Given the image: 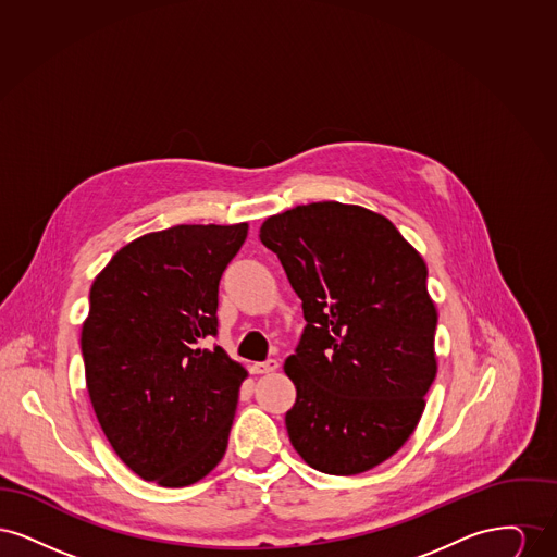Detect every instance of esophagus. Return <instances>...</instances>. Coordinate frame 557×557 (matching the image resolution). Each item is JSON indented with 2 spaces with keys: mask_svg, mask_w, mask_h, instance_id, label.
Masks as SVG:
<instances>
[{
  "mask_svg": "<svg viewBox=\"0 0 557 557\" xmlns=\"http://www.w3.org/2000/svg\"><path fill=\"white\" fill-rule=\"evenodd\" d=\"M277 368H280V363L275 359H267L263 363H252L250 366V373L261 375V373H271V371H275Z\"/></svg>",
  "mask_w": 557,
  "mask_h": 557,
  "instance_id": "obj_1",
  "label": "esophagus"
}]
</instances>
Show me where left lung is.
Segmentation results:
<instances>
[{"label": "left lung", "instance_id": "left-lung-1", "mask_svg": "<svg viewBox=\"0 0 557 557\" xmlns=\"http://www.w3.org/2000/svg\"><path fill=\"white\" fill-rule=\"evenodd\" d=\"M259 236L307 319L284 363L292 447L323 474L368 472L409 441L438 370L424 259L384 214L334 200L271 214Z\"/></svg>", "mask_w": 557, "mask_h": 557}]
</instances>
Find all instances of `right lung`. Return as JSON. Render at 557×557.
<instances>
[{
    "label": "right lung",
    "instance_id": "obj_1",
    "mask_svg": "<svg viewBox=\"0 0 557 557\" xmlns=\"http://www.w3.org/2000/svg\"><path fill=\"white\" fill-rule=\"evenodd\" d=\"M248 223L175 225L123 246L96 275L81 327L85 384L119 459L166 488L223 459L248 371L216 334L219 280Z\"/></svg>",
    "mask_w": 557,
    "mask_h": 557
}]
</instances>
